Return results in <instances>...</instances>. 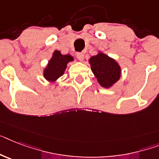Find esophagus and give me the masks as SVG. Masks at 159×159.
I'll list each match as a JSON object with an SVG mask.
<instances>
[{
    "mask_svg": "<svg viewBox=\"0 0 159 159\" xmlns=\"http://www.w3.org/2000/svg\"><path fill=\"white\" fill-rule=\"evenodd\" d=\"M76 57H77V58H78L79 61H82L83 60H84V53H77Z\"/></svg>",
    "mask_w": 159,
    "mask_h": 159,
    "instance_id": "34e87169",
    "label": "esophagus"
}]
</instances>
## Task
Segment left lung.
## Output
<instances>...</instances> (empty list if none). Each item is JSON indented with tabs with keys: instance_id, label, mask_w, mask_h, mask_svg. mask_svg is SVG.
I'll return each mask as SVG.
<instances>
[{
	"instance_id": "8db88e82",
	"label": "left lung",
	"mask_w": 159,
	"mask_h": 159,
	"mask_svg": "<svg viewBox=\"0 0 159 159\" xmlns=\"http://www.w3.org/2000/svg\"><path fill=\"white\" fill-rule=\"evenodd\" d=\"M89 63L102 87L109 89L120 79L121 68L117 61L102 52L90 57Z\"/></svg>"
}]
</instances>
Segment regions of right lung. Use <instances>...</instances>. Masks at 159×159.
<instances>
[{
    "mask_svg": "<svg viewBox=\"0 0 159 159\" xmlns=\"http://www.w3.org/2000/svg\"><path fill=\"white\" fill-rule=\"evenodd\" d=\"M74 61L71 55H62L58 50H55L53 57L48 61L47 66L44 70V77L48 82H55L59 77L64 74L67 63Z\"/></svg>",
    "mask_w": 159,
    "mask_h": 159,
    "instance_id": "add662e5",
    "label": "right lung"
}]
</instances>
